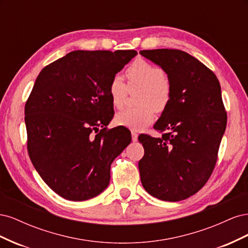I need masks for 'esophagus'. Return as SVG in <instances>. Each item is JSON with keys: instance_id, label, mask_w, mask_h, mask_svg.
I'll list each match as a JSON object with an SVG mask.
<instances>
[{"instance_id": "obj_1", "label": "esophagus", "mask_w": 248, "mask_h": 248, "mask_svg": "<svg viewBox=\"0 0 248 248\" xmlns=\"http://www.w3.org/2000/svg\"><path fill=\"white\" fill-rule=\"evenodd\" d=\"M131 136H132V140L133 141L138 140V133L136 131H131Z\"/></svg>"}]
</instances>
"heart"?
Instances as JSON below:
<instances>
[{"mask_svg":"<svg viewBox=\"0 0 248 248\" xmlns=\"http://www.w3.org/2000/svg\"><path fill=\"white\" fill-rule=\"evenodd\" d=\"M164 71L159 66L153 65L145 60L134 61L126 70L128 87L123 78L116 74L108 84V94L116 108L124 107L129 90L140 88L137 108L125 109L116 116V122L131 130L140 131L151 124L155 118V110L166 108L170 98V86L164 78Z\"/></svg>","mask_w":248,"mask_h":248,"instance_id":"1","label":"heart"}]
</instances>
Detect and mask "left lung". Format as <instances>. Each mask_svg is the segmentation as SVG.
Listing matches in <instances>:
<instances>
[{
  "instance_id": "8db88e82",
  "label": "left lung",
  "mask_w": 248,
  "mask_h": 248,
  "mask_svg": "<svg viewBox=\"0 0 248 248\" xmlns=\"http://www.w3.org/2000/svg\"><path fill=\"white\" fill-rule=\"evenodd\" d=\"M140 54L168 74L170 98L154 129L139 140L145 149L139 161L148 193L168 202L193 196L211 176L227 127L218 79L198 59L179 49H146Z\"/></svg>"
}]
</instances>
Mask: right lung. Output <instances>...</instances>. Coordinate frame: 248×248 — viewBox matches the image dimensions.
Returning <instances> with one entry per match:
<instances>
[{
	"instance_id": "1",
	"label": "right lung",
	"mask_w": 248,
	"mask_h": 248,
	"mask_svg": "<svg viewBox=\"0 0 248 248\" xmlns=\"http://www.w3.org/2000/svg\"><path fill=\"white\" fill-rule=\"evenodd\" d=\"M137 55L74 50L37 77L25 107L28 152L60 197L86 201L108 186L110 164L131 141L126 127L107 128L115 114L108 84Z\"/></svg>"
}]
</instances>
